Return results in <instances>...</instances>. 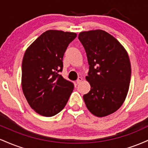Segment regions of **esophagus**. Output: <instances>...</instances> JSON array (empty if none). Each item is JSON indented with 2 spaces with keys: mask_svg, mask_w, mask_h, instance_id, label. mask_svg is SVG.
Returning <instances> with one entry per match:
<instances>
[{
  "mask_svg": "<svg viewBox=\"0 0 148 148\" xmlns=\"http://www.w3.org/2000/svg\"><path fill=\"white\" fill-rule=\"evenodd\" d=\"M82 81H83V78H82V77H79V78H78V79L76 80V84H80V83H81Z\"/></svg>",
  "mask_w": 148,
  "mask_h": 148,
  "instance_id": "34e87169",
  "label": "esophagus"
}]
</instances>
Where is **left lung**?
Returning a JSON list of instances; mask_svg holds the SVG:
<instances>
[{"instance_id":"8db88e82","label":"left lung","mask_w":148,"mask_h":148,"mask_svg":"<svg viewBox=\"0 0 148 148\" xmlns=\"http://www.w3.org/2000/svg\"><path fill=\"white\" fill-rule=\"evenodd\" d=\"M79 40L90 65L86 79L91 88L84 95L85 103L94 115L105 117L119 109L126 99L132 72L130 58L123 46L104 30L81 32Z\"/></svg>"}]
</instances>
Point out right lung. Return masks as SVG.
I'll return each instance as SVG.
<instances>
[{
	"label": "right lung",
	"mask_w": 148,
	"mask_h": 148,
	"mask_svg": "<svg viewBox=\"0 0 148 148\" xmlns=\"http://www.w3.org/2000/svg\"><path fill=\"white\" fill-rule=\"evenodd\" d=\"M76 34L47 30L25 51L22 61L21 86L30 106L38 114L51 117L68 101L74 84L59 72L66 49Z\"/></svg>",
	"instance_id": "add662e5"
}]
</instances>
